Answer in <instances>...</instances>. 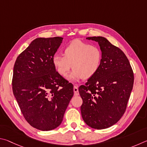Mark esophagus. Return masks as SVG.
<instances>
[{
    "instance_id": "34e87169",
    "label": "esophagus",
    "mask_w": 147,
    "mask_h": 147,
    "mask_svg": "<svg viewBox=\"0 0 147 147\" xmlns=\"http://www.w3.org/2000/svg\"><path fill=\"white\" fill-rule=\"evenodd\" d=\"M74 96H78V95L79 94L78 87L77 86H74Z\"/></svg>"
}]
</instances>
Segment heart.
Listing matches in <instances>:
<instances>
[{"instance_id": "obj_1", "label": "heart", "mask_w": 147, "mask_h": 147, "mask_svg": "<svg viewBox=\"0 0 147 147\" xmlns=\"http://www.w3.org/2000/svg\"><path fill=\"white\" fill-rule=\"evenodd\" d=\"M63 55H55L52 63L59 75L64 77L72 67L68 79L77 81L88 79L96 74L101 66L102 51L97 46L76 39L64 48Z\"/></svg>"}]
</instances>
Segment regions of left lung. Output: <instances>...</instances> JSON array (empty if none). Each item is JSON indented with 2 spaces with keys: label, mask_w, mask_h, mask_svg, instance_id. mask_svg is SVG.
Listing matches in <instances>:
<instances>
[{
  "label": "left lung",
  "mask_w": 147,
  "mask_h": 147,
  "mask_svg": "<svg viewBox=\"0 0 147 147\" xmlns=\"http://www.w3.org/2000/svg\"><path fill=\"white\" fill-rule=\"evenodd\" d=\"M99 43L102 61L95 75L79 88L84 121L95 129L110 127L127 109L134 80L133 70L123 51L102 37H87Z\"/></svg>",
  "instance_id": "8db88e82"
}]
</instances>
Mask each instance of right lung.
<instances>
[{"instance_id": "obj_1", "label": "right lung", "mask_w": 147, "mask_h": 147, "mask_svg": "<svg viewBox=\"0 0 147 147\" xmlns=\"http://www.w3.org/2000/svg\"><path fill=\"white\" fill-rule=\"evenodd\" d=\"M63 38H36L14 64L13 95L26 121L40 130L61 125L74 96L73 84L59 75L52 63Z\"/></svg>"}]
</instances>
